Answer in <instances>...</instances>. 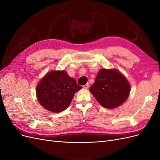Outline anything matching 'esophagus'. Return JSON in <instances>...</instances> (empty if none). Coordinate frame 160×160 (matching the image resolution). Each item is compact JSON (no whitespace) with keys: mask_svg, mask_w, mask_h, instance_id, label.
I'll return each instance as SVG.
<instances>
[{"mask_svg":"<svg viewBox=\"0 0 160 160\" xmlns=\"http://www.w3.org/2000/svg\"><path fill=\"white\" fill-rule=\"evenodd\" d=\"M89 87V83H87V84H85V85L83 86V88H85V89H88Z\"/></svg>","mask_w":160,"mask_h":160,"instance_id":"1","label":"esophagus"}]
</instances>
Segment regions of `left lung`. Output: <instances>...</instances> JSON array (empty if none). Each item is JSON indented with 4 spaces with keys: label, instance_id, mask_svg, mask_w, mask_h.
<instances>
[{
    "label": "left lung",
    "instance_id": "8db88e82",
    "mask_svg": "<svg viewBox=\"0 0 160 160\" xmlns=\"http://www.w3.org/2000/svg\"><path fill=\"white\" fill-rule=\"evenodd\" d=\"M89 90L101 106L114 109L128 98L131 89L128 79L119 71L101 69Z\"/></svg>",
    "mask_w": 160,
    "mask_h": 160
}]
</instances>
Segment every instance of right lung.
<instances>
[{"instance_id":"1","label":"right lung","mask_w":160,"mask_h":160,"mask_svg":"<svg viewBox=\"0 0 160 160\" xmlns=\"http://www.w3.org/2000/svg\"><path fill=\"white\" fill-rule=\"evenodd\" d=\"M81 88L65 71H52L38 83L36 95L43 108L59 113L69 107L75 93Z\"/></svg>"}]
</instances>
